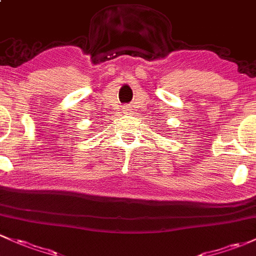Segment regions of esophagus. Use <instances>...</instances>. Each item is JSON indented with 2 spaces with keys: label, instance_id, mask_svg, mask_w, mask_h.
I'll use <instances>...</instances> for the list:
<instances>
[{
  "label": "esophagus",
  "instance_id": "obj_1",
  "mask_svg": "<svg viewBox=\"0 0 256 256\" xmlns=\"http://www.w3.org/2000/svg\"><path fill=\"white\" fill-rule=\"evenodd\" d=\"M123 111H124V114H130L132 112V108H130V106H124V108H123Z\"/></svg>",
  "mask_w": 256,
  "mask_h": 256
}]
</instances>
